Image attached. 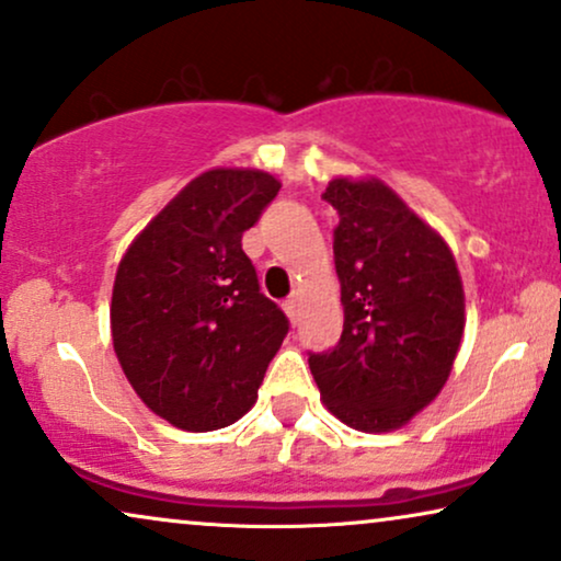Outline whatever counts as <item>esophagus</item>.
<instances>
[{"mask_svg": "<svg viewBox=\"0 0 561 561\" xmlns=\"http://www.w3.org/2000/svg\"><path fill=\"white\" fill-rule=\"evenodd\" d=\"M283 309H286L288 320L296 322V317H299V296H291V299L283 301Z\"/></svg>", "mask_w": 561, "mask_h": 561, "instance_id": "esophagus-1", "label": "esophagus"}]
</instances>
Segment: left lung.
I'll return each mask as SVG.
<instances>
[{"mask_svg": "<svg viewBox=\"0 0 561 561\" xmlns=\"http://www.w3.org/2000/svg\"><path fill=\"white\" fill-rule=\"evenodd\" d=\"M333 231L343 335L309 356L328 411L358 432H396L445 387L466 330L447 241L379 179L335 176Z\"/></svg>", "mask_w": 561, "mask_h": 561, "instance_id": "obj_1", "label": "left lung"}]
</instances>
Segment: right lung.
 <instances>
[{
    "label": "right lung",
    "mask_w": 561,
    "mask_h": 561,
    "mask_svg": "<svg viewBox=\"0 0 561 561\" xmlns=\"http://www.w3.org/2000/svg\"><path fill=\"white\" fill-rule=\"evenodd\" d=\"M278 190L260 169L205 171L137 233L116 267L114 354L142 403L184 432L244 416L288 333L241 249V233Z\"/></svg>",
    "instance_id": "right-lung-1"
}]
</instances>
